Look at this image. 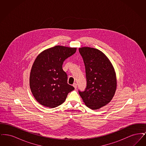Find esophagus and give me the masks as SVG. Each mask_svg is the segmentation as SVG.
<instances>
[{
    "instance_id": "34e87169",
    "label": "esophagus",
    "mask_w": 146,
    "mask_h": 146,
    "mask_svg": "<svg viewBox=\"0 0 146 146\" xmlns=\"http://www.w3.org/2000/svg\"><path fill=\"white\" fill-rule=\"evenodd\" d=\"M73 86H74V88H75V89H76V88H77V84L76 83H74L73 84Z\"/></svg>"
}]
</instances>
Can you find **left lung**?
<instances>
[{"label":"left lung","instance_id":"left-lung-1","mask_svg":"<svg viewBox=\"0 0 146 146\" xmlns=\"http://www.w3.org/2000/svg\"><path fill=\"white\" fill-rule=\"evenodd\" d=\"M79 51L85 67L86 88L79 91L85 105L91 110L101 108L111 102L117 89L114 67L102 51L90 47H82Z\"/></svg>","mask_w":146,"mask_h":146}]
</instances>
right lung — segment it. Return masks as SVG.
<instances>
[{
  "instance_id": "add662e5",
  "label": "right lung",
  "mask_w": 146,
  "mask_h": 146,
  "mask_svg": "<svg viewBox=\"0 0 146 146\" xmlns=\"http://www.w3.org/2000/svg\"><path fill=\"white\" fill-rule=\"evenodd\" d=\"M76 50V48L57 45L44 50L36 57L30 73L29 86L38 103L55 108L62 104L68 94L74 89L67 83L62 64Z\"/></svg>"
}]
</instances>
